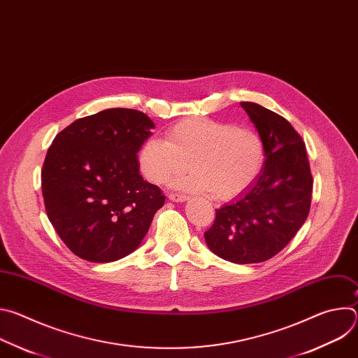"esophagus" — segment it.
I'll return each mask as SVG.
<instances>
[{"mask_svg": "<svg viewBox=\"0 0 358 358\" xmlns=\"http://www.w3.org/2000/svg\"><path fill=\"white\" fill-rule=\"evenodd\" d=\"M169 198L171 201H176V202H182V201H187L188 196L185 194H180V192H170Z\"/></svg>", "mask_w": 358, "mask_h": 358, "instance_id": "34e87169", "label": "esophagus"}]
</instances>
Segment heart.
<instances>
[{"label":"heart","mask_w":358,"mask_h":358,"mask_svg":"<svg viewBox=\"0 0 358 358\" xmlns=\"http://www.w3.org/2000/svg\"><path fill=\"white\" fill-rule=\"evenodd\" d=\"M265 162V145L257 130L248 126L191 117L173 124L167 140L150 137L140 148L144 177L164 184L188 169L191 174L176 185L189 191H211L217 199L242 194L258 178Z\"/></svg>","instance_id":"b5f03b06"}]
</instances>
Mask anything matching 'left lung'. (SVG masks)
Listing matches in <instances>:
<instances>
[{
    "label": "left lung",
    "mask_w": 358,
    "mask_h": 358,
    "mask_svg": "<svg viewBox=\"0 0 358 358\" xmlns=\"http://www.w3.org/2000/svg\"><path fill=\"white\" fill-rule=\"evenodd\" d=\"M242 109L265 145V164L238 199L203 232L208 248L234 264L265 262L296 235L310 211L313 177L300 134L280 115L252 101Z\"/></svg>",
    "instance_id": "obj_1"
}]
</instances>
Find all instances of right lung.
I'll return each instance as SVG.
<instances>
[{"label": "right lung", "mask_w": 358, "mask_h": 358, "mask_svg": "<svg viewBox=\"0 0 358 358\" xmlns=\"http://www.w3.org/2000/svg\"><path fill=\"white\" fill-rule=\"evenodd\" d=\"M155 123L134 109H108L57 134L41 171L46 215L76 257L117 261L140 245L166 195L143 180L137 151Z\"/></svg>", "instance_id": "obj_1"}]
</instances>
